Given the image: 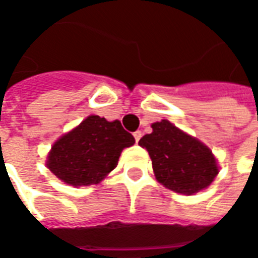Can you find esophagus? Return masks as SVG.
Here are the masks:
<instances>
[{"label": "esophagus", "mask_w": 258, "mask_h": 258, "mask_svg": "<svg viewBox=\"0 0 258 258\" xmlns=\"http://www.w3.org/2000/svg\"><path fill=\"white\" fill-rule=\"evenodd\" d=\"M133 135H134L135 142H138V141L141 140V137H142V133H141V131H135V133Z\"/></svg>", "instance_id": "esophagus-1"}]
</instances>
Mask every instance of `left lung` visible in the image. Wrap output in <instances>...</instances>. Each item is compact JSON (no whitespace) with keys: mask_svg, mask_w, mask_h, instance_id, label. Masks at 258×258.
I'll return each instance as SVG.
<instances>
[{"mask_svg":"<svg viewBox=\"0 0 258 258\" xmlns=\"http://www.w3.org/2000/svg\"><path fill=\"white\" fill-rule=\"evenodd\" d=\"M140 146L152 159L157 181L178 194L192 195L205 189L218 174L216 157L200 141L185 134L168 120L152 124Z\"/></svg>","mask_w":258,"mask_h":258,"instance_id":"left-lung-1","label":"left lung"}]
</instances>
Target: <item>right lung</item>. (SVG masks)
<instances>
[{
  "instance_id": "add662e5",
  "label": "right lung",
  "mask_w": 258,
  "mask_h": 258,
  "mask_svg": "<svg viewBox=\"0 0 258 258\" xmlns=\"http://www.w3.org/2000/svg\"><path fill=\"white\" fill-rule=\"evenodd\" d=\"M134 144L118 120L90 116L53 144L47 166L69 185L98 184L117 166L124 148Z\"/></svg>"
}]
</instances>
